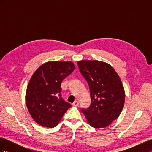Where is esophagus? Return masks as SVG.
<instances>
[{"mask_svg":"<svg viewBox=\"0 0 152 152\" xmlns=\"http://www.w3.org/2000/svg\"><path fill=\"white\" fill-rule=\"evenodd\" d=\"M72 104H73V106H75V107H77V106H79V103L78 101H75V102L72 103Z\"/></svg>","mask_w":152,"mask_h":152,"instance_id":"esophagus-1","label":"esophagus"}]
</instances>
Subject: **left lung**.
<instances>
[{
	"mask_svg": "<svg viewBox=\"0 0 152 152\" xmlns=\"http://www.w3.org/2000/svg\"><path fill=\"white\" fill-rule=\"evenodd\" d=\"M77 65L88 84L91 99L90 107L81 111L92 127H107L120 115L125 102L120 77L112 66L103 61L82 60Z\"/></svg>",
	"mask_w": 152,
	"mask_h": 152,
	"instance_id": "left-lung-1",
	"label": "left lung"
}]
</instances>
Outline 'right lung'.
I'll list each match as a JSON object with an SVG mask.
<instances>
[{"instance_id": "add662e5", "label": "right lung", "mask_w": 152, "mask_h": 152, "mask_svg": "<svg viewBox=\"0 0 152 152\" xmlns=\"http://www.w3.org/2000/svg\"><path fill=\"white\" fill-rule=\"evenodd\" d=\"M75 70L72 61H49L31 76L26 93V104L34 120L43 127L57 126L72 104L61 97L63 80Z\"/></svg>"}]
</instances>
